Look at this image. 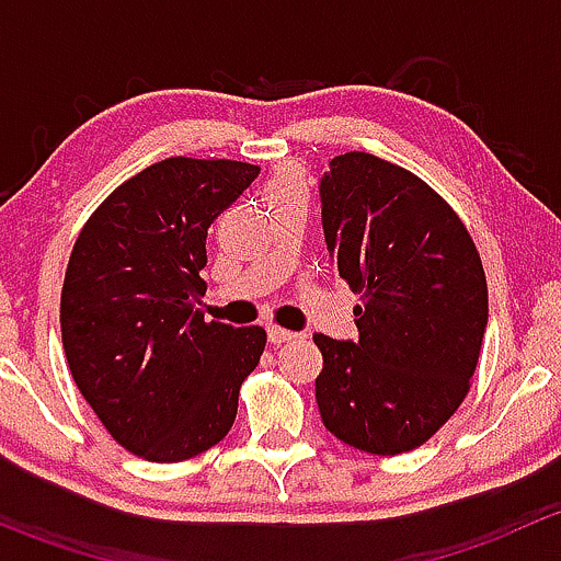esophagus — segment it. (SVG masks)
<instances>
[{"instance_id": "obj_1", "label": "esophagus", "mask_w": 561, "mask_h": 561, "mask_svg": "<svg viewBox=\"0 0 561 561\" xmlns=\"http://www.w3.org/2000/svg\"><path fill=\"white\" fill-rule=\"evenodd\" d=\"M298 333L287 331V328L282 325H268V342L271 344H282V342H290V339H296Z\"/></svg>"}]
</instances>
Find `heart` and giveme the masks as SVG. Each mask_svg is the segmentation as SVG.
Masks as SVG:
<instances>
[{
  "label": "heart",
  "instance_id": "heart-1",
  "mask_svg": "<svg viewBox=\"0 0 561 561\" xmlns=\"http://www.w3.org/2000/svg\"><path fill=\"white\" fill-rule=\"evenodd\" d=\"M287 190H304L307 192V184H304V175L298 171H279L271 179L268 184V195H276V192H287Z\"/></svg>",
  "mask_w": 561,
  "mask_h": 561
}]
</instances>
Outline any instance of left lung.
I'll list each match as a JSON object with an SVG mask.
<instances>
[{
    "mask_svg": "<svg viewBox=\"0 0 561 561\" xmlns=\"http://www.w3.org/2000/svg\"><path fill=\"white\" fill-rule=\"evenodd\" d=\"M320 197L333 268L360 296L355 342L314 333L322 423L366 454H407L472 386L489 322L483 260L439 192L375 154L333 157Z\"/></svg>",
    "mask_w": 561,
    "mask_h": 561,
    "instance_id": "obj_1",
    "label": "left lung"
}]
</instances>
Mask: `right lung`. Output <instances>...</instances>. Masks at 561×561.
<instances>
[{"instance_id":"right-lung-1","label":"right lung","mask_w":561,"mask_h":561,"mask_svg":"<svg viewBox=\"0 0 561 561\" xmlns=\"http://www.w3.org/2000/svg\"><path fill=\"white\" fill-rule=\"evenodd\" d=\"M260 168L168 157L118 184L78 233L61 287V344L113 439L146 461L214 448L239 412L265 331L206 320V236Z\"/></svg>"}]
</instances>
